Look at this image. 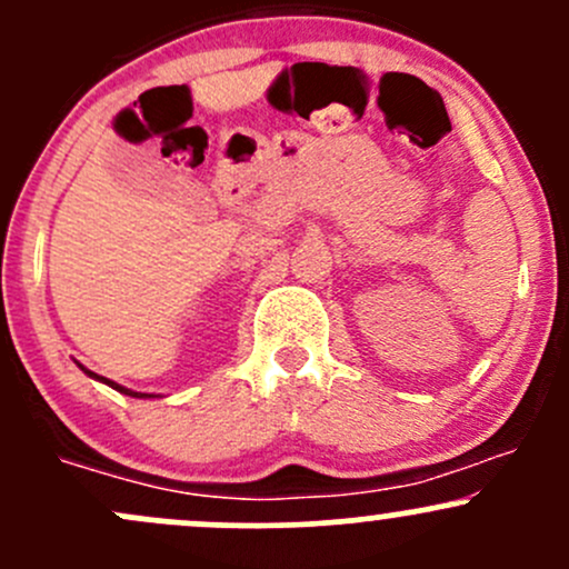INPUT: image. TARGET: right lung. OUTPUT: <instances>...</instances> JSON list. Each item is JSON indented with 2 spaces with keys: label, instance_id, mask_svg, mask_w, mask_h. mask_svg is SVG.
<instances>
[{
  "label": "right lung",
  "instance_id": "obj_1",
  "mask_svg": "<svg viewBox=\"0 0 569 569\" xmlns=\"http://www.w3.org/2000/svg\"><path fill=\"white\" fill-rule=\"evenodd\" d=\"M79 368L83 370V373H87V376H89V379L100 381V385H109V387H111V390H117V392H122V395H130V398H158V395H149V392H133V390H128V387L117 385V381L106 379V376H98V373H92V370H87V368H83V365H79Z\"/></svg>",
  "mask_w": 569,
  "mask_h": 569
}]
</instances>
